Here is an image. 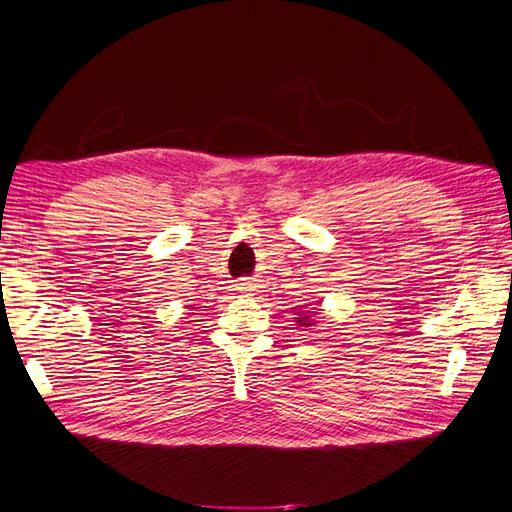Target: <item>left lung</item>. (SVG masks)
<instances>
[{
	"label": "left lung",
	"mask_w": 512,
	"mask_h": 512,
	"mask_svg": "<svg viewBox=\"0 0 512 512\" xmlns=\"http://www.w3.org/2000/svg\"><path fill=\"white\" fill-rule=\"evenodd\" d=\"M307 318V316H305ZM296 323H303V318H299V320H296ZM305 325H307V320H305Z\"/></svg>",
	"instance_id": "left-lung-1"
}]
</instances>
